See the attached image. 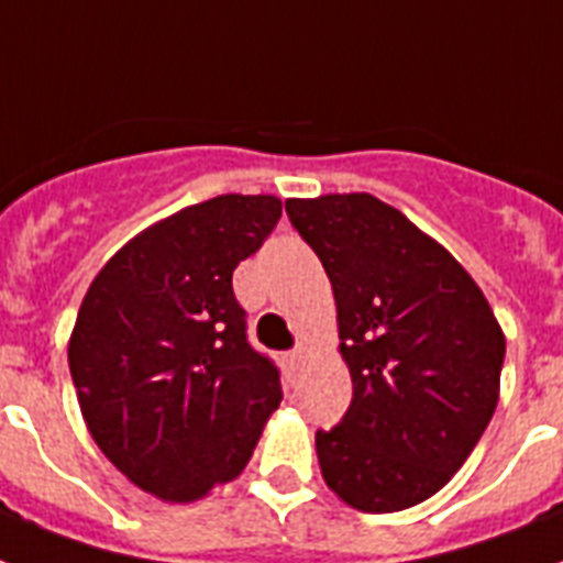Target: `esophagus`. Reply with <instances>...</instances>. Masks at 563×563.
<instances>
[{
    "label": "esophagus",
    "instance_id": "1",
    "mask_svg": "<svg viewBox=\"0 0 563 563\" xmlns=\"http://www.w3.org/2000/svg\"><path fill=\"white\" fill-rule=\"evenodd\" d=\"M303 355H306V344H303V341H300V344H297L295 350H291V361H300V358H303Z\"/></svg>",
    "mask_w": 563,
    "mask_h": 563
}]
</instances>
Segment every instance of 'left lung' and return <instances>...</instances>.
Wrapping results in <instances>:
<instances>
[{
  "label": "left lung",
  "mask_w": 563,
  "mask_h": 563,
  "mask_svg": "<svg viewBox=\"0 0 563 563\" xmlns=\"http://www.w3.org/2000/svg\"><path fill=\"white\" fill-rule=\"evenodd\" d=\"M323 263L353 401L314 433L327 486L353 509L422 504L460 472L500 390L506 338L440 242L369 194L286 202Z\"/></svg>",
  "instance_id": "obj_1"
}]
</instances>
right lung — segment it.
I'll return each mask as SVG.
<instances>
[{"label":"right lung","instance_id":"add662e5","mask_svg":"<svg viewBox=\"0 0 563 563\" xmlns=\"http://www.w3.org/2000/svg\"><path fill=\"white\" fill-rule=\"evenodd\" d=\"M274 196L228 194L126 242L91 280L68 369L91 440L162 500H196L249 465L280 408V369L249 344L234 268L277 225Z\"/></svg>","mask_w":563,"mask_h":563}]
</instances>
